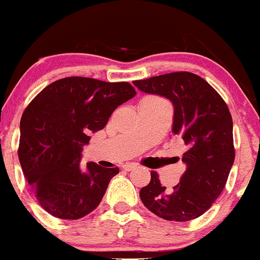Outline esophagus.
Segmentation results:
<instances>
[{
    "label": "esophagus",
    "instance_id": "esophagus-1",
    "mask_svg": "<svg viewBox=\"0 0 260 260\" xmlns=\"http://www.w3.org/2000/svg\"><path fill=\"white\" fill-rule=\"evenodd\" d=\"M136 167L137 166H136L135 164H128V165H123L122 169L124 170V171H132V170H135Z\"/></svg>",
    "mask_w": 260,
    "mask_h": 260
}]
</instances>
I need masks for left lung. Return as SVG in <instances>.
Listing matches in <instances>:
<instances>
[{
  "mask_svg": "<svg viewBox=\"0 0 260 260\" xmlns=\"http://www.w3.org/2000/svg\"><path fill=\"white\" fill-rule=\"evenodd\" d=\"M143 93L157 94L174 104L172 135L183 141L186 170L172 190L158 174L141 188L143 205L170 221H188L210 209L224 190L235 158L233 119L224 99L199 75L170 73L133 81Z\"/></svg>",
  "mask_w": 260,
  "mask_h": 260,
  "instance_id": "8db88e82",
  "label": "left lung"
}]
</instances>
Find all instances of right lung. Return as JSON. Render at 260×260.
Instances as JSON below:
<instances>
[{"label":"right lung","mask_w":260,"mask_h":260,"mask_svg":"<svg viewBox=\"0 0 260 260\" xmlns=\"http://www.w3.org/2000/svg\"><path fill=\"white\" fill-rule=\"evenodd\" d=\"M136 95L129 83L70 77L32 99L20 122L18 159L40 205L52 216L77 220L101 204L119 172L88 162L80 169L90 133L103 129L114 109Z\"/></svg>","instance_id":"right-lung-1"}]
</instances>
